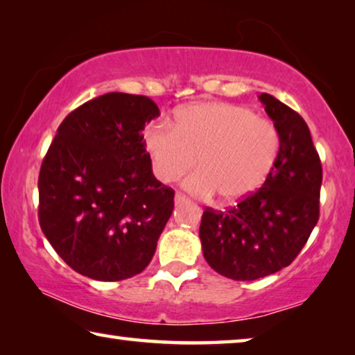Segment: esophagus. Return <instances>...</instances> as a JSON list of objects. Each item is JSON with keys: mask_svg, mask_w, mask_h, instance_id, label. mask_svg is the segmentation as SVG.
<instances>
[{"mask_svg": "<svg viewBox=\"0 0 355 355\" xmlns=\"http://www.w3.org/2000/svg\"><path fill=\"white\" fill-rule=\"evenodd\" d=\"M184 202H188V199H186L182 192H177V194H175V205H180V203H184Z\"/></svg>", "mask_w": 355, "mask_h": 355, "instance_id": "1", "label": "esophagus"}]
</instances>
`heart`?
Listing matches in <instances>:
<instances>
[{
    "instance_id": "heart-1",
    "label": "heart",
    "mask_w": 355,
    "mask_h": 355,
    "mask_svg": "<svg viewBox=\"0 0 355 355\" xmlns=\"http://www.w3.org/2000/svg\"><path fill=\"white\" fill-rule=\"evenodd\" d=\"M144 147L161 182H175L197 159L200 169L184 180V188L197 196L218 192L219 200L235 203L268 180L280 152V135L249 107L200 101L177 110L172 123H150Z\"/></svg>"
}]
</instances>
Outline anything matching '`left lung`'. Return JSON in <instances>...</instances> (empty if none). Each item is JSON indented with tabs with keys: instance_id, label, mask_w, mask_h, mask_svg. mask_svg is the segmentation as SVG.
<instances>
[{
	"instance_id": "8db88e82",
	"label": "left lung",
	"mask_w": 355,
	"mask_h": 355,
	"mask_svg": "<svg viewBox=\"0 0 355 355\" xmlns=\"http://www.w3.org/2000/svg\"><path fill=\"white\" fill-rule=\"evenodd\" d=\"M260 101L280 135V152L266 182L236 207L207 208L202 252L216 272L257 280L291 264L320 219L322 167L310 130L296 111L269 94Z\"/></svg>"
}]
</instances>
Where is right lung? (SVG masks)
<instances>
[{
	"mask_svg": "<svg viewBox=\"0 0 355 355\" xmlns=\"http://www.w3.org/2000/svg\"><path fill=\"white\" fill-rule=\"evenodd\" d=\"M159 116L148 97L110 92L71 111L40 167L39 222L71 269L101 282L142 272L173 209L142 131Z\"/></svg>",
	"mask_w": 355,
	"mask_h": 355,
	"instance_id": "obj_1",
	"label": "right lung"
}]
</instances>
